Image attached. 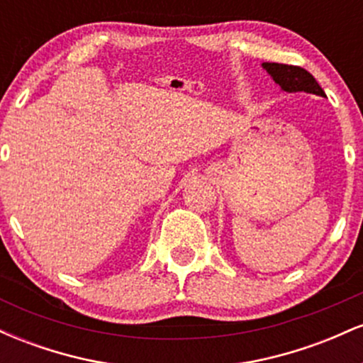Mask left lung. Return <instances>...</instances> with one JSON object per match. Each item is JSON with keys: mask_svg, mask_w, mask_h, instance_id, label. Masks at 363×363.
Wrapping results in <instances>:
<instances>
[{"mask_svg": "<svg viewBox=\"0 0 363 363\" xmlns=\"http://www.w3.org/2000/svg\"><path fill=\"white\" fill-rule=\"evenodd\" d=\"M262 68L269 73L273 82L281 86L285 91H307V94H314L324 97V90L320 89L315 78L301 68V66L291 65H280V62H262Z\"/></svg>", "mask_w": 363, "mask_h": 363, "instance_id": "obj_1", "label": "left lung"}]
</instances>
